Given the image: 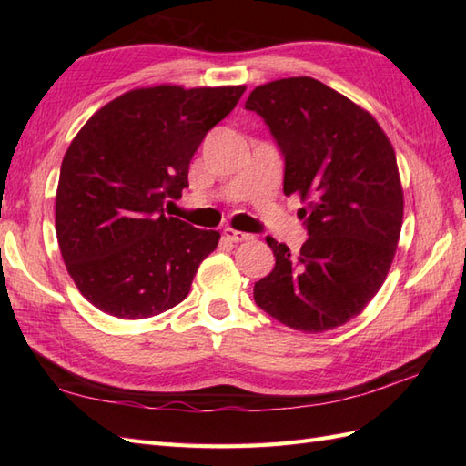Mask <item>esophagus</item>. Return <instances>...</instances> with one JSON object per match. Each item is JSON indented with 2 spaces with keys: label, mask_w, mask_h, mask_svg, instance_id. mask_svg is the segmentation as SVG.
Segmentation results:
<instances>
[{
  "label": "esophagus",
  "mask_w": 466,
  "mask_h": 466,
  "mask_svg": "<svg viewBox=\"0 0 466 466\" xmlns=\"http://www.w3.org/2000/svg\"><path fill=\"white\" fill-rule=\"evenodd\" d=\"M224 236L230 242H246V240H250L252 236L250 234H246V232H240V230H232V228H226L224 230Z\"/></svg>",
  "instance_id": "1"
}]
</instances>
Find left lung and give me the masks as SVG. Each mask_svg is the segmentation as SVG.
Listing matches in <instances>:
<instances>
[{
	"label": "left lung",
	"mask_w": 466,
	"mask_h": 466,
	"mask_svg": "<svg viewBox=\"0 0 466 466\" xmlns=\"http://www.w3.org/2000/svg\"><path fill=\"white\" fill-rule=\"evenodd\" d=\"M284 157V194H300L309 240L292 256L270 236L276 264L254 284V302L302 332H324L360 314L397 252L402 187L397 156L374 117L314 77L258 86L244 104Z\"/></svg>",
	"instance_id": "left-lung-1"
}]
</instances>
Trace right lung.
Returning a JSON list of instances; mask_svg holds the SVG:
<instances>
[{
  "instance_id": "add662e5",
  "label": "right lung",
  "mask_w": 466,
  "mask_h": 466,
  "mask_svg": "<svg viewBox=\"0 0 466 466\" xmlns=\"http://www.w3.org/2000/svg\"><path fill=\"white\" fill-rule=\"evenodd\" d=\"M244 90H132L96 112L69 144L56 234L69 276L96 309L150 319L190 292L220 234L166 216L164 206L182 198L192 156Z\"/></svg>"
}]
</instances>
